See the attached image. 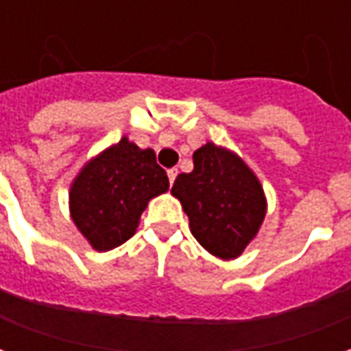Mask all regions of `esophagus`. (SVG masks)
Masks as SVG:
<instances>
[{"label":"esophagus","mask_w":351,"mask_h":351,"mask_svg":"<svg viewBox=\"0 0 351 351\" xmlns=\"http://www.w3.org/2000/svg\"><path fill=\"white\" fill-rule=\"evenodd\" d=\"M176 175H178V171H176V169H169V171H167L169 182H171V186H173V184H175V178H176Z\"/></svg>","instance_id":"34e87169"}]
</instances>
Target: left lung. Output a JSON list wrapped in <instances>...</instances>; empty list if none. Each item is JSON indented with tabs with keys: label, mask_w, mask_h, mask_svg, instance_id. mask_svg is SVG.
Returning <instances> with one entry per match:
<instances>
[{
	"label": "left lung",
	"mask_w": 351,
	"mask_h": 351,
	"mask_svg": "<svg viewBox=\"0 0 351 351\" xmlns=\"http://www.w3.org/2000/svg\"><path fill=\"white\" fill-rule=\"evenodd\" d=\"M171 193L190 218L191 235L221 259L243 254L267 213L258 176L237 154L214 143L193 152V171L176 176Z\"/></svg>",
	"instance_id": "left-lung-1"
}]
</instances>
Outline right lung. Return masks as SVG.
<instances>
[{"label": "right lung", "mask_w": 351, "mask_h": 351, "mask_svg": "<svg viewBox=\"0 0 351 351\" xmlns=\"http://www.w3.org/2000/svg\"><path fill=\"white\" fill-rule=\"evenodd\" d=\"M167 190V173L152 148L141 150L123 137L88 161L75 178L71 218L93 250H112L135 235L148 201Z\"/></svg>", "instance_id": "add662e5"}]
</instances>
